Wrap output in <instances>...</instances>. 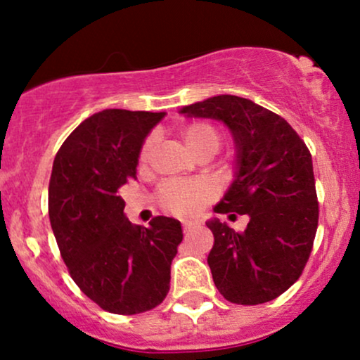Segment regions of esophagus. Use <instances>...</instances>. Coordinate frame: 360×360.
Here are the masks:
<instances>
[{
  "label": "esophagus",
  "instance_id": "obj_1",
  "mask_svg": "<svg viewBox=\"0 0 360 360\" xmlns=\"http://www.w3.org/2000/svg\"><path fill=\"white\" fill-rule=\"evenodd\" d=\"M194 225H196V223H193V221H184V223H183L184 232H191V230L194 229Z\"/></svg>",
  "mask_w": 360,
  "mask_h": 360
}]
</instances>
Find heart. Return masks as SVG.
Returning <instances> with one entry per match:
<instances>
[{"instance_id":"b5f03b06","label":"heart","mask_w":360,"mask_h":360,"mask_svg":"<svg viewBox=\"0 0 360 360\" xmlns=\"http://www.w3.org/2000/svg\"><path fill=\"white\" fill-rule=\"evenodd\" d=\"M184 143L193 154L201 150H212L220 147V134L210 123H193L183 131ZM152 140H147L142 148V160L147 159ZM213 188L201 179H174L166 181L159 189V201L164 208L177 217H193L200 213L206 201L212 200Z\"/></svg>"}]
</instances>
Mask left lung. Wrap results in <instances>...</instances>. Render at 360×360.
I'll use <instances>...</instances> for the list:
<instances>
[{"label": "left lung", "mask_w": 360, "mask_h": 360, "mask_svg": "<svg viewBox=\"0 0 360 360\" xmlns=\"http://www.w3.org/2000/svg\"><path fill=\"white\" fill-rule=\"evenodd\" d=\"M229 128L235 146L233 179L214 213L247 214L237 233L218 218L206 221L214 243L208 255L214 286L237 304L278 298L307 266L318 225L311 154L279 115L247 98L218 94L179 110Z\"/></svg>", "instance_id": "obj_1"}]
</instances>
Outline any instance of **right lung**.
Listing matches in <instances>:
<instances>
[{"mask_svg":"<svg viewBox=\"0 0 360 360\" xmlns=\"http://www.w3.org/2000/svg\"><path fill=\"white\" fill-rule=\"evenodd\" d=\"M166 111L103 110L65 139L53 159L49 218L60 255L81 291L117 315L155 308L169 292L181 221L155 217L131 225L120 188L137 179L139 157Z\"/></svg>","mask_w":360,"mask_h":360,"instance_id":"1","label":"right lung"}]
</instances>
